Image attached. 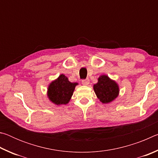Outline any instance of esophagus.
Instances as JSON below:
<instances>
[{"instance_id":"obj_1","label":"esophagus","mask_w":158,"mask_h":158,"mask_svg":"<svg viewBox=\"0 0 158 158\" xmlns=\"http://www.w3.org/2000/svg\"><path fill=\"white\" fill-rule=\"evenodd\" d=\"M82 84L84 85H88L90 83V80L89 79H84V80H82Z\"/></svg>"}]
</instances>
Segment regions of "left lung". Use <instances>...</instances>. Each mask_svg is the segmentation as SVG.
I'll return each instance as SVG.
<instances>
[{"label":"left lung","mask_w":158,"mask_h":158,"mask_svg":"<svg viewBox=\"0 0 158 158\" xmlns=\"http://www.w3.org/2000/svg\"><path fill=\"white\" fill-rule=\"evenodd\" d=\"M93 90L102 103L109 104L113 102L119 95V85L116 81L106 74L98 77V83L93 85Z\"/></svg>","instance_id":"left-lung-1"}]
</instances>
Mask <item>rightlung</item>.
I'll return each mask as SVG.
<instances>
[{
  "mask_svg": "<svg viewBox=\"0 0 158 158\" xmlns=\"http://www.w3.org/2000/svg\"><path fill=\"white\" fill-rule=\"evenodd\" d=\"M78 83H72L64 74L50 83L47 88V97L51 102L60 106L67 105L71 100L74 90Z\"/></svg>",
  "mask_w": 158,
  "mask_h": 158,
  "instance_id": "obj_1",
  "label": "right lung"
}]
</instances>
